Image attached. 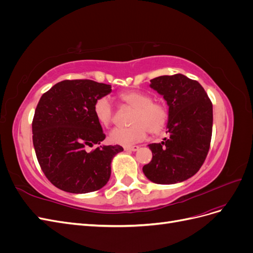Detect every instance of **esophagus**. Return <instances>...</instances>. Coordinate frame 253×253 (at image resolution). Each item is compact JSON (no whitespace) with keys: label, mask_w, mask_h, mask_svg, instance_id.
I'll return each mask as SVG.
<instances>
[{"label":"esophagus","mask_w":253,"mask_h":253,"mask_svg":"<svg viewBox=\"0 0 253 253\" xmlns=\"http://www.w3.org/2000/svg\"><path fill=\"white\" fill-rule=\"evenodd\" d=\"M125 149V151H127V152H136V151H138L139 150V147L138 145H127V147H125L124 148Z\"/></svg>","instance_id":"34e87169"}]
</instances>
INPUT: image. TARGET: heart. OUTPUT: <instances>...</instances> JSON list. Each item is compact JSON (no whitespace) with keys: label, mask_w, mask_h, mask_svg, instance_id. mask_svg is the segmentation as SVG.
Wrapping results in <instances>:
<instances>
[{"label":"heart","mask_w":253,"mask_h":253,"mask_svg":"<svg viewBox=\"0 0 253 253\" xmlns=\"http://www.w3.org/2000/svg\"><path fill=\"white\" fill-rule=\"evenodd\" d=\"M120 101L132 108L129 116V126H118L113 128L109 139L111 142L128 145L141 141L147 131L151 134H158L164 129L168 122L167 106L159 101H152V96L139 89H128L118 95ZM93 112L95 118L102 126L108 127L114 117V108L106 97L98 98L94 103Z\"/></svg>","instance_id":"1"}]
</instances>
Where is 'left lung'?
Listing matches in <instances>:
<instances>
[{"label":"left lung","instance_id":"1","mask_svg":"<svg viewBox=\"0 0 253 253\" xmlns=\"http://www.w3.org/2000/svg\"><path fill=\"white\" fill-rule=\"evenodd\" d=\"M169 106L168 138L151 143L152 160L143 166L147 178L173 185L192 177L201 169L210 148L213 109L204 87L185 75L160 76L151 80Z\"/></svg>","mask_w":253,"mask_h":253}]
</instances>
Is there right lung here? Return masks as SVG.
<instances>
[{"mask_svg": "<svg viewBox=\"0 0 253 253\" xmlns=\"http://www.w3.org/2000/svg\"><path fill=\"white\" fill-rule=\"evenodd\" d=\"M111 85L93 80H64L43 94L33 120V141L38 162L53 186L83 194L103 188L111 177L112 160L120 145L85 147L104 140L93 106L109 95Z\"/></svg>", "mask_w": 253, "mask_h": 253, "instance_id": "1", "label": "right lung"}]
</instances>
